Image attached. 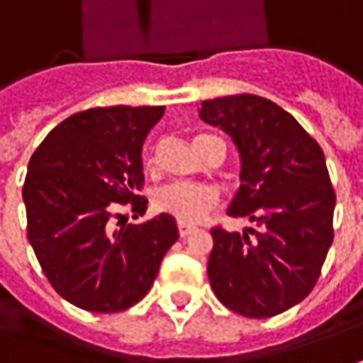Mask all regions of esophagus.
<instances>
[{"instance_id": "1", "label": "esophagus", "mask_w": 363, "mask_h": 363, "mask_svg": "<svg viewBox=\"0 0 363 363\" xmlns=\"http://www.w3.org/2000/svg\"><path fill=\"white\" fill-rule=\"evenodd\" d=\"M177 228H179V235H181V238H186V235L192 234V230H194L192 225L184 224V222H179V225H177Z\"/></svg>"}]
</instances>
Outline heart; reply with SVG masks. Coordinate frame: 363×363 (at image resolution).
<instances>
[{"label":"heart","instance_id":"b5f03b06","mask_svg":"<svg viewBox=\"0 0 363 363\" xmlns=\"http://www.w3.org/2000/svg\"><path fill=\"white\" fill-rule=\"evenodd\" d=\"M147 169L155 171V157L147 159ZM218 192L202 184H182L174 182L164 186L155 194L153 204L159 212L173 216L184 224H199L210 216V212L218 206Z\"/></svg>","mask_w":363,"mask_h":363}]
</instances>
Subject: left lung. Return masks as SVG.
<instances>
[{
	"mask_svg": "<svg viewBox=\"0 0 363 363\" xmlns=\"http://www.w3.org/2000/svg\"><path fill=\"white\" fill-rule=\"evenodd\" d=\"M199 113L234 139L243 184L228 212L255 224L242 234L212 228V291L247 318L285 313L313 291L334 240L336 192L323 149L261 96L204 100Z\"/></svg>",
	"mask_w": 363,
	"mask_h": 363,
	"instance_id": "left-lung-1",
	"label": "left lung"
}]
</instances>
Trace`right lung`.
I'll return each mask as SVG.
<instances>
[{"mask_svg": "<svg viewBox=\"0 0 363 363\" xmlns=\"http://www.w3.org/2000/svg\"><path fill=\"white\" fill-rule=\"evenodd\" d=\"M164 106L78 111L50 131L23 184L27 238L52 289L90 313H120L153 287L179 240L174 218L111 228L116 208L145 214L143 141Z\"/></svg>", "mask_w": 363, "mask_h": 363, "instance_id": "add662e5", "label": "right lung"}]
</instances>
